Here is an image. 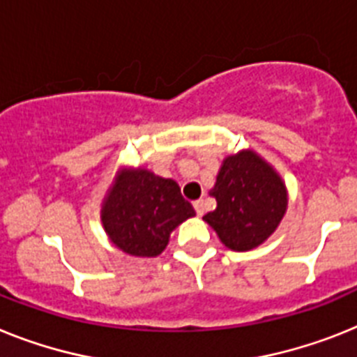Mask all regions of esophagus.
Here are the masks:
<instances>
[{
	"label": "esophagus",
	"instance_id": "1",
	"mask_svg": "<svg viewBox=\"0 0 357 357\" xmlns=\"http://www.w3.org/2000/svg\"><path fill=\"white\" fill-rule=\"evenodd\" d=\"M194 208H196L197 215H203L205 214V202H203V199H197V202H194Z\"/></svg>",
	"mask_w": 357,
	"mask_h": 357
}]
</instances>
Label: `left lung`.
I'll list each match as a JSON object with an SVG mask.
<instances>
[{
	"mask_svg": "<svg viewBox=\"0 0 357 357\" xmlns=\"http://www.w3.org/2000/svg\"><path fill=\"white\" fill-rule=\"evenodd\" d=\"M211 194L218 205L203 220L215 230L221 243L236 252L265 243L289 208L283 178L252 149L225 158Z\"/></svg>",
	"mask_w": 357,
	"mask_h": 357,
	"instance_id": "1",
	"label": "left lung"
}]
</instances>
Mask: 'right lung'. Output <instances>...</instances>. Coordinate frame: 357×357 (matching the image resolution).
<instances>
[{
    "label": "right lung",
    "instance_id": "obj_1",
    "mask_svg": "<svg viewBox=\"0 0 357 357\" xmlns=\"http://www.w3.org/2000/svg\"><path fill=\"white\" fill-rule=\"evenodd\" d=\"M110 243L136 257H155L176 227L196 215L179 185L143 167H119L101 202Z\"/></svg>",
    "mask_w": 357,
    "mask_h": 357
}]
</instances>
